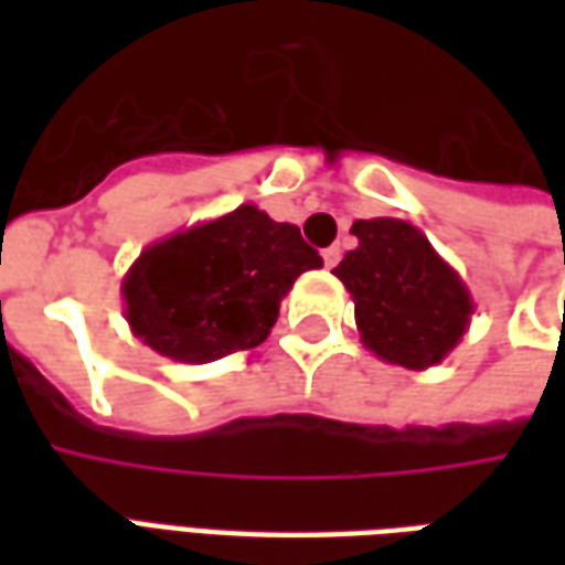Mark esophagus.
<instances>
[{
    "label": "esophagus",
    "mask_w": 565,
    "mask_h": 565,
    "mask_svg": "<svg viewBox=\"0 0 565 565\" xmlns=\"http://www.w3.org/2000/svg\"><path fill=\"white\" fill-rule=\"evenodd\" d=\"M339 259H342V247L339 245H332V247H327V250H323V263H327V266H335V263H339Z\"/></svg>",
    "instance_id": "34e87169"
}]
</instances>
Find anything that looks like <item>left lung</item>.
Segmentation results:
<instances>
[{
	"label": "left lung",
	"instance_id": "left-lung-1",
	"mask_svg": "<svg viewBox=\"0 0 565 565\" xmlns=\"http://www.w3.org/2000/svg\"><path fill=\"white\" fill-rule=\"evenodd\" d=\"M351 233L360 245L332 275L354 299L363 344L393 366L441 363L469 330V287L412 223L372 217L356 221Z\"/></svg>",
	"mask_w": 565,
	"mask_h": 565
}]
</instances>
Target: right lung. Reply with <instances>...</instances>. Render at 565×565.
I'll return each mask as SVG.
<instances>
[{
  "mask_svg": "<svg viewBox=\"0 0 565 565\" xmlns=\"http://www.w3.org/2000/svg\"><path fill=\"white\" fill-rule=\"evenodd\" d=\"M323 259L294 223L257 205L153 242L120 284L136 339L174 363H211L266 342L281 299Z\"/></svg>",
  "mask_w": 565,
  "mask_h": 565,
  "instance_id": "right-lung-1",
  "label": "right lung"
}]
</instances>
